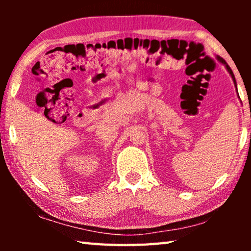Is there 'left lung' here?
Here are the masks:
<instances>
[{
  "label": "left lung",
  "mask_w": 251,
  "mask_h": 251,
  "mask_svg": "<svg viewBox=\"0 0 251 251\" xmlns=\"http://www.w3.org/2000/svg\"><path fill=\"white\" fill-rule=\"evenodd\" d=\"M217 59H218V61L220 62V63H222V64H224L225 66H226V69H227V71H228V73L229 74H230V76H231V77H232V80H233V84H235V86H236V90H237V83H236V78H235V75H233V73H232V71H231V69H230V67H229V65L227 64V63L226 62H225V59H223L222 57H219V56H217ZM238 93V92H237ZM238 96H239V95H238Z\"/></svg>",
  "instance_id": "left-lung-1"
}]
</instances>
